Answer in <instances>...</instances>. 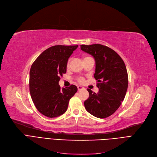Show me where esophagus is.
I'll return each mask as SVG.
<instances>
[{
  "label": "esophagus",
  "instance_id": "esophagus-1",
  "mask_svg": "<svg viewBox=\"0 0 157 157\" xmlns=\"http://www.w3.org/2000/svg\"><path fill=\"white\" fill-rule=\"evenodd\" d=\"M77 88H78V91L82 90H84V88L82 87V86H78V87H77Z\"/></svg>",
  "mask_w": 157,
  "mask_h": 157
}]
</instances>
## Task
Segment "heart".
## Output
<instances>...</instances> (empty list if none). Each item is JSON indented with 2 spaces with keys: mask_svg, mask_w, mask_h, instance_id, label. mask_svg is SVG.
I'll list each match as a JSON object with an SVG mask.
<instances>
[{
  "mask_svg": "<svg viewBox=\"0 0 157 157\" xmlns=\"http://www.w3.org/2000/svg\"><path fill=\"white\" fill-rule=\"evenodd\" d=\"M69 63H70V60H68V62H67V66H69ZM78 80L80 82H82L83 81H84V78H79L78 79Z\"/></svg>",
  "mask_w": 157,
  "mask_h": 157,
  "instance_id": "1",
  "label": "heart"
}]
</instances>
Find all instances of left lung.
<instances>
[{
	"label": "left lung",
	"mask_w": 157,
	"mask_h": 157,
	"mask_svg": "<svg viewBox=\"0 0 157 157\" xmlns=\"http://www.w3.org/2000/svg\"><path fill=\"white\" fill-rule=\"evenodd\" d=\"M81 50L95 59L94 78L97 80L99 92L90 89L89 98L84 106L91 115L105 118L112 115L120 106L128 88V74L125 64L112 48L101 44L80 45Z\"/></svg>",
	"instance_id": "8db88e82"
}]
</instances>
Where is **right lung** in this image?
Wrapping results in <instances>:
<instances>
[{
  "mask_svg": "<svg viewBox=\"0 0 157 157\" xmlns=\"http://www.w3.org/2000/svg\"><path fill=\"white\" fill-rule=\"evenodd\" d=\"M78 45H55L36 58L30 71V93L36 109L48 117L60 116L66 112L70 99L77 91L71 85L61 88L58 84L66 73L68 59Z\"/></svg>",
  "mask_w": 157,
  "mask_h": 157,
  "instance_id": "obj_1",
  "label": "right lung"
}]
</instances>
